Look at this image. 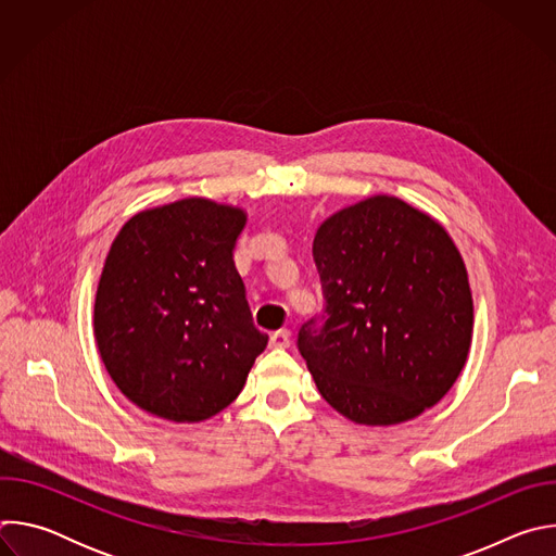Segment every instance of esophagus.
<instances>
[{"label":"esophagus","mask_w":556,"mask_h":556,"mask_svg":"<svg viewBox=\"0 0 556 556\" xmlns=\"http://www.w3.org/2000/svg\"><path fill=\"white\" fill-rule=\"evenodd\" d=\"M270 348L275 350H286L290 348V332L288 330H277L270 334Z\"/></svg>","instance_id":"34e87169"}]
</instances>
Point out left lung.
I'll return each mask as SVG.
<instances>
[{
    "mask_svg": "<svg viewBox=\"0 0 556 556\" xmlns=\"http://www.w3.org/2000/svg\"><path fill=\"white\" fill-rule=\"evenodd\" d=\"M312 255L326 309L296 345L328 405L367 427L438 405L472 339L468 275L444 226L401 198L371 195L330 215Z\"/></svg>",
    "mask_w": 556,
    "mask_h": 556,
    "instance_id": "left-lung-1",
    "label": "left lung"
}]
</instances>
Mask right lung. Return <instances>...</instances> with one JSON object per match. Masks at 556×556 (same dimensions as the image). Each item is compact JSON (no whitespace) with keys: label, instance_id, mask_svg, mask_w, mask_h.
I'll return each mask as SVG.
<instances>
[{"label":"right lung","instance_id":"1","mask_svg":"<svg viewBox=\"0 0 556 556\" xmlns=\"http://www.w3.org/2000/svg\"><path fill=\"white\" fill-rule=\"evenodd\" d=\"M244 224L242 208L185 198L136 213L112 242L94 337L108 374L142 412L208 420L266 350L232 262Z\"/></svg>","mask_w":556,"mask_h":556}]
</instances>
